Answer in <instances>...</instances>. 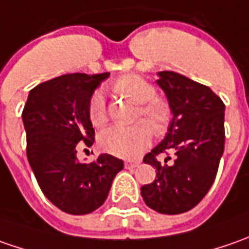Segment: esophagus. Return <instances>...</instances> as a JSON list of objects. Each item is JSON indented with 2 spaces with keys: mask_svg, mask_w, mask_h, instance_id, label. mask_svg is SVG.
I'll return each mask as SVG.
<instances>
[{
  "mask_svg": "<svg viewBox=\"0 0 249 249\" xmlns=\"http://www.w3.org/2000/svg\"><path fill=\"white\" fill-rule=\"evenodd\" d=\"M140 165V160H126L124 162V167L126 169H134Z\"/></svg>",
  "mask_w": 249,
  "mask_h": 249,
  "instance_id": "obj_1",
  "label": "esophagus"
}]
</instances>
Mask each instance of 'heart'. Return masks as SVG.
<instances>
[{
	"mask_svg": "<svg viewBox=\"0 0 249 249\" xmlns=\"http://www.w3.org/2000/svg\"><path fill=\"white\" fill-rule=\"evenodd\" d=\"M115 90L140 104L137 116L142 118L148 124L140 122L131 126H110L100 134V145L104 151L116 157L133 159L148 147L151 130L148 126L157 134L162 133L170 119V110L163 101L154 98V86L140 76L130 74L122 77L115 83ZM89 115L94 126H101L108 119L105 98L101 91L94 92L90 98Z\"/></svg>",
	"mask_w": 249,
	"mask_h": 249,
	"instance_id": "b5f03b06",
	"label": "heart"
}]
</instances>
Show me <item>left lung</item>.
I'll use <instances>...</instances> for the list:
<instances>
[{"label": "left lung", "instance_id": "8db88e82", "mask_svg": "<svg viewBox=\"0 0 249 249\" xmlns=\"http://www.w3.org/2000/svg\"><path fill=\"white\" fill-rule=\"evenodd\" d=\"M172 110L165 139L144 157V163L157 169L151 184L141 187L144 202L165 215L183 213L206 196L215 181L225 151V104L204 84L170 71L158 72ZM162 152L177 158L167 165L158 162Z\"/></svg>", "mask_w": 249, "mask_h": 249}]
</instances>
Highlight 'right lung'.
<instances>
[{
	"mask_svg": "<svg viewBox=\"0 0 249 249\" xmlns=\"http://www.w3.org/2000/svg\"><path fill=\"white\" fill-rule=\"evenodd\" d=\"M108 77L109 73H72L41 83L29 92L22 113L27 159L37 183L53 205L71 215L98 209L123 169V160L109 154L90 163L76 157L82 142H94L89 104Z\"/></svg>",
	"mask_w": 249,
	"mask_h": 249,
	"instance_id": "right-lung-1",
	"label": "right lung"
}]
</instances>
